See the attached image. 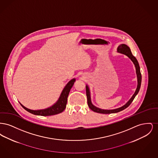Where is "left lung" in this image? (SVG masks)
Instances as JSON below:
<instances>
[{"instance_id": "1", "label": "left lung", "mask_w": 158, "mask_h": 158, "mask_svg": "<svg viewBox=\"0 0 158 158\" xmlns=\"http://www.w3.org/2000/svg\"><path fill=\"white\" fill-rule=\"evenodd\" d=\"M117 52L118 53L123 54L126 55L127 57H128L131 60L133 61L135 66V70H136V74H137V87L135 90V94L132 96V97L130 98V99L123 106L120 108L114 109V110H102L101 108H97V106H94L92 104L91 102V99H90V91L89 89L88 85L86 86V97H87V99H88V104L91 110L95 113H101V114H111V113H116L118 112H120L121 111L126 109L127 108L129 105L131 104V103L133 102V99L135 98V96L138 94L139 91L140 90V86H141V82H142V75L140 73V66L139 64V63L137 61V59H135V57L132 54L131 52L130 49V48L128 47L127 45L123 44L118 46L117 48Z\"/></svg>"}]
</instances>
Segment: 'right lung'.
I'll use <instances>...</instances> for the list:
<instances>
[{"label":"right lung","mask_w":158,"mask_h":158,"mask_svg":"<svg viewBox=\"0 0 158 158\" xmlns=\"http://www.w3.org/2000/svg\"><path fill=\"white\" fill-rule=\"evenodd\" d=\"M75 81V79H73L68 83V84L66 85V86L62 91L60 95V98L58 99L57 102L54 104L53 106L48 108H46L44 110H32L25 107L21 103L20 104L28 112L34 115H37L50 116V115H56V114L62 113L66 108L69 92L70 90V89L72 88L73 85H74Z\"/></svg>","instance_id":"right-lung-1"}]
</instances>
